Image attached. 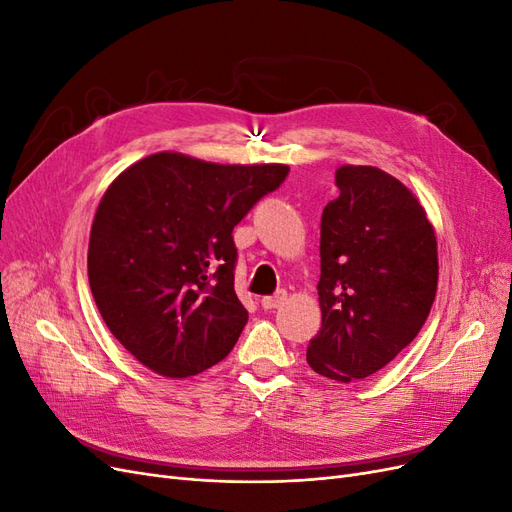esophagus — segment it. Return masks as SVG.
I'll use <instances>...</instances> for the list:
<instances>
[{
    "label": "esophagus",
    "mask_w": 512,
    "mask_h": 512,
    "mask_svg": "<svg viewBox=\"0 0 512 512\" xmlns=\"http://www.w3.org/2000/svg\"><path fill=\"white\" fill-rule=\"evenodd\" d=\"M286 297L288 294L284 290H280L277 294H273V297H262L260 305H262V309H277L286 303Z\"/></svg>",
    "instance_id": "esophagus-1"
}]
</instances>
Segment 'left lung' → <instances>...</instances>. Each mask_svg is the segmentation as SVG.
I'll return each instance as SVG.
<instances>
[{
	"label": "left lung",
	"mask_w": 512,
	"mask_h": 512,
	"mask_svg": "<svg viewBox=\"0 0 512 512\" xmlns=\"http://www.w3.org/2000/svg\"><path fill=\"white\" fill-rule=\"evenodd\" d=\"M320 222L316 374L350 384L389 365L423 329L438 290L436 230L410 188L376 166L337 168Z\"/></svg>",
	"instance_id": "left-lung-1"
}]
</instances>
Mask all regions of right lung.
<instances>
[{
  "label": "right lung",
  "mask_w": 512,
  "mask_h": 512,
  "mask_svg": "<svg viewBox=\"0 0 512 512\" xmlns=\"http://www.w3.org/2000/svg\"><path fill=\"white\" fill-rule=\"evenodd\" d=\"M288 170L160 151L108 185L91 224L87 275L108 331L136 361L188 378L235 348L247 309L235 292L232 228Z\"/></svg>",
  "instance_id": "right-lung-1"
}]
</instances>
